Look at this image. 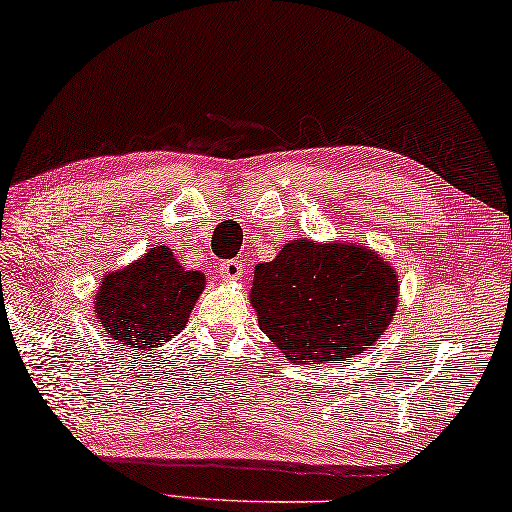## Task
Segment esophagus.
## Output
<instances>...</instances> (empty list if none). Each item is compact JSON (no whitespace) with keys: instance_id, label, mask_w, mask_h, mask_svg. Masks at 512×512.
Listing matches in <instances>:
<instances>
[{"instance_id":"obj_1","label":"esophagus","mask_w":512,"mask_h":512,"mask_svg":"<svg viewBox=\"0 0 512 512\" xmlns=\"http://www.w3.org/2000/svg\"><path fill=\"white\" fill-rule=\"evenodd\" d=\"M218 273H220V278H225L227 282L241 280L243 278V262L241 259H227V262H220Z\"/></svg>"}]
</instances>
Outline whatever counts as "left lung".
<instances>
[{
	"label": "left lung",
	"instance_id": "left-lung-1",
	"mask_svg": "<svg viewBox=\"0 0 512 512\" xmlns=\"http://www.w3.org/2000/svg\"><path fill=\"white\" fill-rule=\"evenodd\" d=\"M398 271L368 246L294 239L255 266L259 329L296 365L368 352L398 310Z\"/></svg>",
	"mask_w": 512,
	"mask_h": 512
}]
</instances>
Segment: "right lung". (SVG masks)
Returning <instances> with one entry per match:
<instances>
[{
    "label": "right lung",
    "mask_w": 512,
    "mask_h": 512,
    "mask_svg": "<svg viewBox=\"0 0 512 512\" xmlns=\"http://www.w3.org/2000/svg\"><path fill=\"white\" fill-rule=\"evenodd\" d=\"M204 287L202 271H186L170 248L154 246L103 276L94 294V315L119 345L151 352L186 329Z\"/></svg>",
    "instance_id": "right-lung-1"
}]
</instances>
